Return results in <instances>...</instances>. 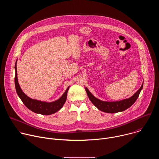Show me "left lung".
<instances>
[{"instance_id": "obj_1", "label": "left lung", "mask_w": 159, "mask_h": 159, "mask_svg": "<svg viewBox=\"0 0 159 159\" xmlns=\"http://www.w3.org/2000/svg\"><path fill=\"white\" fill-rule=\"evenodd\" d=\"M143 88V84L141 87L137 90L134 95H133L131 98L128 99H126L124 100L115 101V102H107L101 101L96 98H95L91 93H90L89 90L85 88L86 93L87 96L90 99V101L93 102V104L98 107L99 110L108 113H116L121 111H123L132 106L136 100L139 96V94Z\"/></svg>"}]
</instances>
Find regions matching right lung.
<instances>
[{"instance_id":"right-lung-1","label":"right lung","mask_w":159,"mask_h":159,"mask_svg":"<svg viewBox=\"0 0 159 159\" xmlns=\"http://www.w3.org/2000/svg\"><path fill=\"white\" fill-rule=\"evenodd\" d=\"M16 63L15 64V87L17 94H18L19 97L24 103V104L31 111H33L34 112L38 113V114H41L43 115H52L53 113L57 112L59 111L65 104L66 96H67V93L69 90V87L66 89L64 94L62 95V96L58 99L57 101H55L54 102H43L35 99H33L28 96H27L21 90L19 84L18 83L17 80V67H16Z\"/></svg>"}]
</instances>
